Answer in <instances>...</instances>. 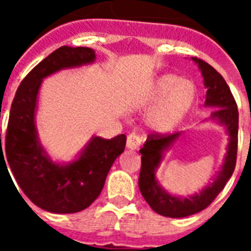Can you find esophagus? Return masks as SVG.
<instances>
[{
	"mask_svg": "<svg viewBox=\"0 0 251 251\" xmlns=\"http://www.w3.org/2000/svg\"><path fill=\"white\" fill-rule=\"evenodd\" d=\"M143 141H145L143 137L139 136L138 133L133 132L130 133L127 138V147L129 148V150H138L139 146L143 143Z\"/></svg>",
	"mask_w": 251,
	"mask_h": 251,
	"instance_id": "esophagus-1",
	"label": "esophagus"
}]
</instances>
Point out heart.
I'll return each mask as SVG.
<instances>
[{
	"instance_id": "heart-1",
	"label": "heart",
	"mask_w": 251,
	"mask_h": 251,
	"mask_svg": "<svg viewBox=\"0 0 251 251\" xmlns=\"http://www.w3.org/2000/svg\"><path fill=\"white\" fill-rule=\"evenodd\" d=\"M196 98L194 83L174 74L158 76L146 97V103L156 104L147 115V123L158 132H168L186 117Z\"/></svg>"
}]
</instances>
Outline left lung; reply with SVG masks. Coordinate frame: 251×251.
<instances>
[{"mask_svg": "<svg viewBox=\"0 0 251 251\" xmlns=\"http://www.w3.org/2000/svg\"><path fill=\"white\" fill-rule=\"evenodd\" d=\"M191 59L197 64L202 74L203 85L206 88L205 106L215 109L211 113L210 119L225 128L229 136V143L226 147L223 166L214 177L212 182L207 183V186L197 194L182 197L170 194L159 185L156 177L157 170L165 158V153L175 145V142L181 136V132L163 136H148L143 147L139 150V153L142 154V167L138 179L139 190L153 211L162 216L174 219L197 214L215 200V197L223 191L226 182L232 176L238 153L239 112L230 88L225 79L211 65L197 57Z\"/></svg>", "mask_w": 251, "mask_h": 251, "instance_id": "1", "label": "left lung"}]
</instances>
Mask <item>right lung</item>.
<instances>
[{"instance_id":"obj_1","label":"right lung","mask_w":251,"mask_h":251,"mask_svg":"<svg viewBox=\"0 0 251 251\" xmlns=\"http://www.w3.org/2000/svg\"><path fill=\"white\" fill-rule=\"evenodd\" d=\"M94 61L93 49L61 46L26 75L11 105L6 133L7 162L24 194L45 211L74 214L92 205L126 147L124 134L112 139L92 137L74 161L60 163L51 159L39 139L35 114L44 79Z\"/></svg>"}]
</instances>
